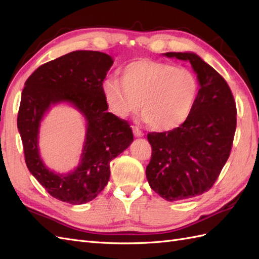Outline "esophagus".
Wrapping results in <instances>:
<instances>
[{
  "instance_id": "34e87169",
  "label": "esophagus",
  "mask_w": 259,
  "mask_h": 259,
  "mask_svg": "<svg viewBox=\"0 0 259 259\" xmlns=\"http://www.w3.org/2000/svg\"><path fill=\"white\" fill-rule=\"evenodd\" d=\"M132 130H133V133L136 137L144 136V133H143V132L139 127H137V126H132Z\"/></svg>"
}]
</instances>
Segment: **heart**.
<instances>
[{
	"mask_svg": "<svg viewBox=\"0 0 259 259\" xmlns=\"http://www.w3.org/2000/svg\"><path fill=\"white\" fill-rule=\"evenodd\" d=\"M198 92L196 76L186 68L147 59L125 65L122 78L107 77L102 84L106 105L124 118L140 107L142 118L154 130L169 131L187 119Z\"/></svg>",
	"mask_w": 259,
	"mask_h": 259,
	"instance_id": "heart-1",
	"label": "heart"
}]
</instances>
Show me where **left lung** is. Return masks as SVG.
Instances as JSON below:
<instances>
[{"label": "left lung", "mask_w": 259, "mask_h": 259, "mask_svg": "<svg viewBox=\"0 0 259 259\" xmlns=\"http://www.w3.org/2000/svg\"><path fill=\"white\" fill-rule=\"evenodd\" d=\"M192 64L200 89L187 119L178 127L147 134L152 156L149 186L169 202L202 195L220 176L232 151L236 103L220 73L194 53H165Z\"/></svg>", "instance_id": "obj_1"}]
</instances>
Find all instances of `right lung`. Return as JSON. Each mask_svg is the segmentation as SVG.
Wrapping results in <instances>:
<instances>
[{
  "label": "right lung",
  "instance_id": "obj_1",
  "mask_svg": "<svg viewBox=\"0 0 259 259\" xmlns=\"http://www.w3.org/2000/svg\"><path fill=\"white\" fill-rule=\"evenodd\" d=\"M113 65L99 51H74L37 67L26 79L17 114L28 170L54 198L72 205L90 202L110 180V162L133 142L125 119L108 113L102 84ZM70 101L88 120L82 158L75 171L55 175L39 158V122L49 106Z\"/></svg>",
  "mask_w": 259,
  "mask_h": 259
}]
</instances>
